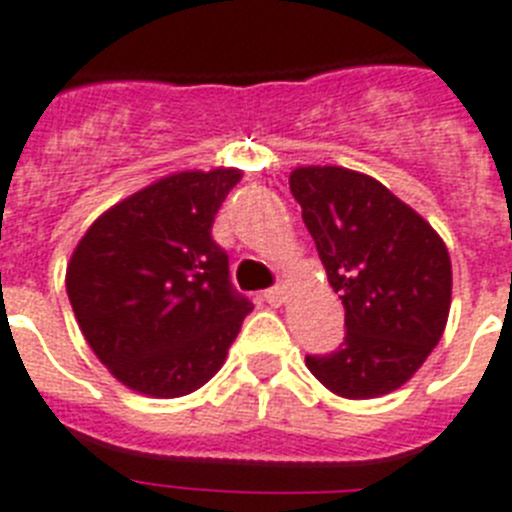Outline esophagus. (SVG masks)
I'll list each match as a JSON object with an SVG mask.
<instances>
[{"instance_id":"34e87169","label":"esophagus","mask_w":512,"mask_h":512,"mask_svg":"<svg viewBox=\"0 0 512 512\" xmlns=\"http://www.w3.org/2000/svg\"><path fill=\"white\" fill-rule=\"evenodd\" d=\"M262 299L268 301L270 306H281L283 301H286V291H283L281 286H275V288H268V291L262 293Z\"/></svg>"}]
</instances>
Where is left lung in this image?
Wrapping results in <instances>:
<instances>
[{"label":"left lung","instance_id":"obj_1","mask_svg":"<svg viewBox=\"0 0 512 512\" xmlns=\"http://www.w3.org/2000/svg\"><path fill=\"white\" fill-rule=\"evenodd\" d=\"M291 193L345 306V337L309 371L340 397L399 389L438 345L451 309V257L428 221L373 177L299 167Z\"/></svg>","mask_w":512,"mask_h":512}]
</instances>
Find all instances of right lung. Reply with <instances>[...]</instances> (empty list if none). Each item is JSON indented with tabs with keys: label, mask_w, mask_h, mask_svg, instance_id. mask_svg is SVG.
<instances>
[{
	"label": "right lung",
	"mask_w": 512,
	"mask_h": 512,
	"mask_svg": "<svg viewBox=\"0 0 512 512\" xmlns=\"http://www.w3.org/2000/svg\"><path fill=\"white\" fill-rule=\"evenodd\" d=\"M239 177H164L102 213L71 255L66 293L84 340L133 391L172 399L201 389L252 311L211 237Z\"/></svg>",
	"instance_id": "right-lung-1"
}]
</instances>
